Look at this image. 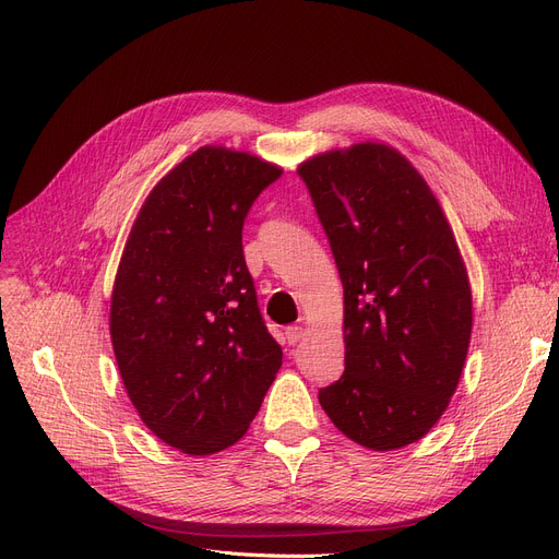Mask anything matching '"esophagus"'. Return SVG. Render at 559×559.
Returning <instances> with one entry per match:
<instances>
[{"label": "esophagus", "mask_w": 559, "mask_h": 559, "mask_svg": "<svg viewBox=\"0 0 559 559\" xmlns=\"http://www.w3.org/2000/svg\"><path fill=\"white\" fill-rule=\"evenodd\" d=\"M304 335H306V329H304V326H287V329H285V340H287V344H299V342L304 340Z\"/></svg>", "instance_id": "1"}]
</instances>
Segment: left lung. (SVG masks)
Listing matches in <instances>:
<instances>
[{
    "mask_svg": "<svg viewBox=\"0 0 559 559\" xmlns=\"http://www.w3.org/2000/svg\"><path fill=\"white\" fill-rule=\"evenodd\" d=\"M344 287V373L319 390L356 444H415L444 415L472 340V285L451 224L394 146L360 142L299 165Z\"/></svg>",
    "mask_w": 559,
    "mask_h": 559,
    "instance_id": "1",
    "label": "left lung"
}]
</instances>
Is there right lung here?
I'll return each instance as SVG.
<instances>
[{"mask_svg": "<svg viewBox=\"0 0 559 559\" xmlns=\"http://www.w3.org/2000/svg\"><path fill=\"white\" fill-rule=\"evenodd\" d=\"M283 169L205 144L167 171L131 226L110 340L140 419L188 455L233 447L283 362L258 310L242 226Z\"/></svg>", "mask_w": 559, "mask_h": 559, "instance_id": "obj_1", "label": "right lung"}]
</instances>
